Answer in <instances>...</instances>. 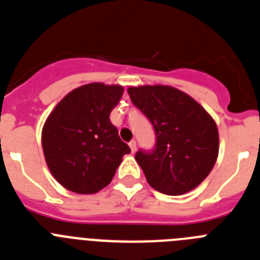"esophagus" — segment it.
<instances>
[{
	"label": "esophagus",
	"mask_w": 260,
	"mask_h": 260,
	"mask_svg": "<svg viewBox=\"0 0 260 260\" xmlns=\"http://www.w3.org/2000/svg\"><path fill=\"white\" fill-rule=\"evenodd\" d=\"M128 147H130V150H132V152L134 153L135 150H137V142L132 141V142H130V143H128Z\"/></svg>",
	"instance_id": "obj_1"
}]
</instances>
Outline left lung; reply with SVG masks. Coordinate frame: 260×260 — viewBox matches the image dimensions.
Wrapping results in <instances>:
<instances>
[{
    "mask_svg": "<svg viewBox=\"0 0 260 260\" xmlns=\"http://www.w3.org/2000/svg\"><path fill=\"white\" fill-rule=\"evenodd\" d=\"M127 92L156 133L155 150L135 155L147 182L167 195L194 190L212 171L219 155V130L212 117L174 87H128Z\"/></svg>",
    "mask_w": 260,
    "mask_h": 260,
    "instance_id": "obj_1",
    "label": "left lung"
}]
</instances>
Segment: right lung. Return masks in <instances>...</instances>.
Segmentation results:
<instances>
[{"mask_svg": "<svg viewBox=\"0 0 260 260\" xmlns=\"http://www.w3.org/2000/svg\"><path fill=\"white\" fill-rule=\"evenodd\" d=\"M123 87L89 83L69 92L48 116L41 144L50 173L65 189L95 194L108 186L130 147L109 116Z\"/></svg>", "mask_w": 260, "mask_h": 260, "instance_id": "obj_1", "label": "right lung"}]
</instances>
